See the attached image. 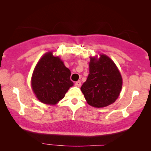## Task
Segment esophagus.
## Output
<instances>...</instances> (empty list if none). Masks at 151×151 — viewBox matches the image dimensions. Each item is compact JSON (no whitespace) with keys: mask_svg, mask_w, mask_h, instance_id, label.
<instances>
[{"mask_svg":"<svg viewBox=\"0 0 151 151\" xmlns=\"http://www.w3.org/2000/svg\"><path fill=\"white\" fill-rule=\"evenodd\" d=\"M75 86H77V87H80V86H81V82L80 81H77L75 83Z\"/></svg>","mask_w":151,"mask_h":151,"instance_id":"esophagus-1","label":"esophagus"}]
</instances>
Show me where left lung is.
Returning a JSON list of instances; mask_svg holds the SVG:
<instances>
[{
  "label": "left lung",
  "mask_w": 151,
  "mask_h": 151,
  "mask_svg": "<svg viewBox=\"0 0 151 151\" xmlns=\"http://www.w3.org/2000/svg\"><path fill=\"white\" fill-rule=\"evenodd\" d=\"M122 86V78L115 64L106 55L91 58L89 74L81 86L82 92L91 106L101 108L116 100Z\"/></svg>",
  "instance_id": "left-lung-1"
}]
</instances>
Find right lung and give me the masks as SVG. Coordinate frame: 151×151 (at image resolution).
<instances>
[{"label": "right lung", "mask_w": 151, "mask_h": 151, "mask_svg": "<svg viewBox=\"0 0 151 151\" xmlns=\"http://www.w3.org/2000/svg\"><path fill=\"white\" fill-rule=\"evenodd\" d=\"M71 71L59 57L47 53L38 61L32 78V86L37 98L47 104H55L73 85Z\"/></svg>", "instance_id": "1"}]
</instances>
